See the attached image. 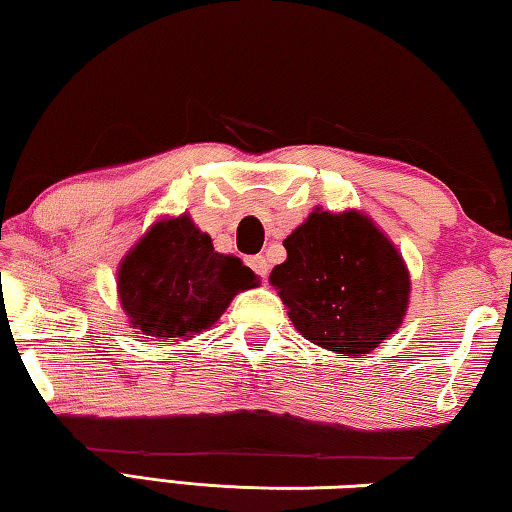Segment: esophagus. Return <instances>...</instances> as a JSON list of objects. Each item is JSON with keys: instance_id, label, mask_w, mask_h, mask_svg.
<instances>
[{"instance_id": "1", "label": "esophagus", "mask_w": 512, "mask_h": 512, "mask_svg": "<svg viewBox=\"0 0 512 512\" xmlns=\"http://www.w3.org/2000/svg\"><path fill=\"white\" fill-rule=\"evenodd\" d=\"M248 266L253 268V271H255L259 277H266V275H268V259H266L264 255L248 257Z\"/></svg>"}]
</instances>
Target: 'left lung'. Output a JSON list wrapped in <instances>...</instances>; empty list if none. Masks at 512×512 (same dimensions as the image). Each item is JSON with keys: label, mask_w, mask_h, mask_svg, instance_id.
Returning a JSON list of instances; mask_svg holds the SVG:
<instances>
[{"label": "left lung", "mask_w": 512, "mask_h": 512, "mask_svg": "<svg viewBox=\"0 0 512 512\" xmlns=\"http://www.w3.org/2000/svg\"><path fill=\"white\" fill-rule=\"evenodd\" d=\"M271 284L307 341L363 357L402 325L411 280L402 255L366 214L314 210L284 239Z\"/></svg>", "instance_id": "left-lung-1"}]
</instances>
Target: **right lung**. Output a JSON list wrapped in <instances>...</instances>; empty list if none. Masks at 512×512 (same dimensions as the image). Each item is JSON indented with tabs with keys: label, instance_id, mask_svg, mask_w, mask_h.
Wrapping results in <instances>:
<instances>
[{
	"label": "right lung",
	"instance_id": "right-lung-1",
	"mask_svg": "<svg viewBox=\"0 0 512 512\" xmlns=\"http://www.w3.org/2000/svg\"><path fill=\"white\" fill-rule=\"evenodd\" d=\"M257 284L259 277L239 257L216 253L210 235L187 214L151 225L117 273L128 323L164 341L210 329L239 291Z\"/></svg>",
	"mask_w": 512,
	"mask_h": 512
}]
</instances>
